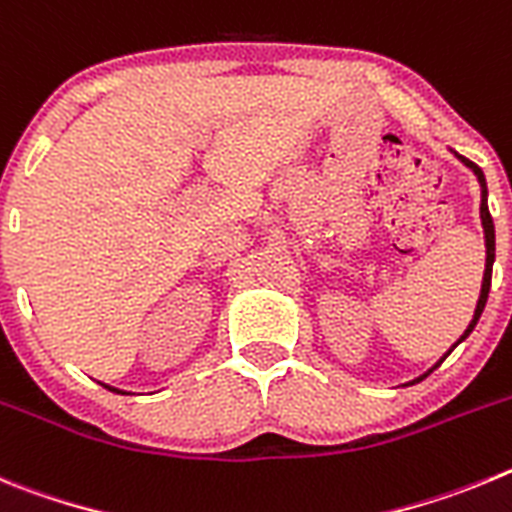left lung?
<instances>
[{
    "instance_id": "obj_1",
    "label": "left lung",
    "mask_w": 512,
    "mask_h": 512,
    "mask_svg": "<svg viewBox=\"0 0 512 512\" xmlns=\"http://www.w3.org/2000/svg\"><path fill=\"white\" fill-rule=\"evenodd\" d=\"M459 160H462L464 165H467V168H472L474 170V176H477V181H480V186H482V204H480V216H482V229H485V247H487V260H485V278H482V290H480V301H477V308H474V319L469 321V326H467V331H464L462 334V339H459V342H464V339H467L469 334H472V329L474 326H477V321H480V316H482V311H485V303H487V293H490V283H492V262H495V224H492V216H490V209H487V183H485V176H482V170L477 168V165L472 163V160H467V158H462V155H459ZM457 342V344H459ZM457 344H454V347H457ZM451 347V349H454ZM449 349V352H451ZM446 352V354H449ZM439 367V365H436ZM428 375V372H426ZM426 375H421L418 377V380H413V382H421L423 377ZM411 382V385H413Z\"/></svg>"
}]
</instances>
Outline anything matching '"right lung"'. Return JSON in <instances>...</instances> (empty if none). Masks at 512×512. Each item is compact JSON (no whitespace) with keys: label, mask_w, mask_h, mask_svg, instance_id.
<instances>
[{"label":"right lung","mask_w":512,"mask_h":512,"mask_svg":"<svg viewBox=\"0 0 512 512\" xmlns=\"http://www.w3.org/2000/svg\"><path fill=\"white\" fill-rule=\"evenodd\" d=\"M107 388H109V385H107ZM109 390H114V393H122V390H117V388H109Z\"/></svg>","instance_id":"add662e5"}]
</instances>
